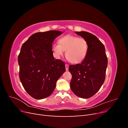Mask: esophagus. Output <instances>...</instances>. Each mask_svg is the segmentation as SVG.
<instances>
[{"label": "esophagus", "instance_id": "obj_1", "mask_svg": "<svg viewBox=\"0 0 128 128\" xmlns=\"http://www.w3.org/2000/svg\"><path fill=\"white\" fill-rule=\"evenodd\" d=\"M65 67H66V70L67 71L68 70V68H69V65L68 64H65Z\"/></svg>", "mask_w": 128, "mask_h": 128}]
</instances>
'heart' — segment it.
I'll return each instance as SVG.
<instances>
[{
	"label": "heart",
	"instance_id": "obj_1",
	"mask_svg": "<svg viewBox=\"0 0 128 128\" xmlns=\"http://www.w3.org/2000/svg\"><path fill=\"white\" fill-rule=\"evenodd\" d=\"M88 45L86 40L75 36L67 34L60 37L58 43L52 45V50L56 58L59 59L66 51V56L70 62L80 63L86 58Z\"/></svg>",
	"mask_w": 128,
	"mask_h": 128
}]
</instances>
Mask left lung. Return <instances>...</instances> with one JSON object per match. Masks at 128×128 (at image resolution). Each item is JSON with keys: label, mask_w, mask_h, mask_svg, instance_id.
<instances>
[{"label": "left lung", "mask_w": 128, "mask_h": 128, "mask_svg": "<svg viewBox=\"0 0 128 128\" xmlns=\"http://www.w3.org/2000/svg\"><path fill=\"white\" fill-rule=\"evenodd\" d=\"M76 34L86 40L88 48L82 63L69 66L70 88L76 96L87 99L94 95L103 84L108 60L104 44L96 36L86 32Z\"/></svg>", "instance_id": "left-lung-1"}]
</instances>
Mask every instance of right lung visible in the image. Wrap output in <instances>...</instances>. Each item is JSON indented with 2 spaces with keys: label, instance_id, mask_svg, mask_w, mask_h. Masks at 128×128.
<instances>
[{
  "label": "right lung",
  "instance_id": "1",
  "mask_svg": "<svg viewBox=\"0 0 128 128\" xmlns=\"http://www.w3.org/2000/svg\"><path fill=\"white\" fill-rule=\"evenodd\" d=\"M61 34L58 30L35 33L21 47L18 56L19 77L26 92L36 99L51 95L66 71L64 62L54 59L52 51L54 40Z\"/></svg>",
  "mask_w": 128,
  "mask_h": 128
}]
</instances>
